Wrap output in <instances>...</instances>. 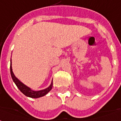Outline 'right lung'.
Segmentation results:
<instances>
[{
  "label": "right lung",
  "instance_id": "right-lung-1",
  "mask_svg": "<svg viewBox=\"0 0 121 121\" xmlns=\"http://www.w3.org/2000/svg\"><path fill=\"white\" fill-rule=\"evenodd\" d=\"M10 72H11V75L12 77V79L13 82L15 83L16 86H17L20 91L22 93L24 94L26 96L29 97L31 98H39L43 97V96L46 95L49 91L52 89V86H53V81L50 84V86L47 88L42 90L40 91H33L29 87L26 86L25 84H24L22 82L19 81L14 75L13 72L12 71V67H11V63H10Z\"/></svg>",
  "mask_w": 121,
  "mask_h": 121
}]
</instances>
